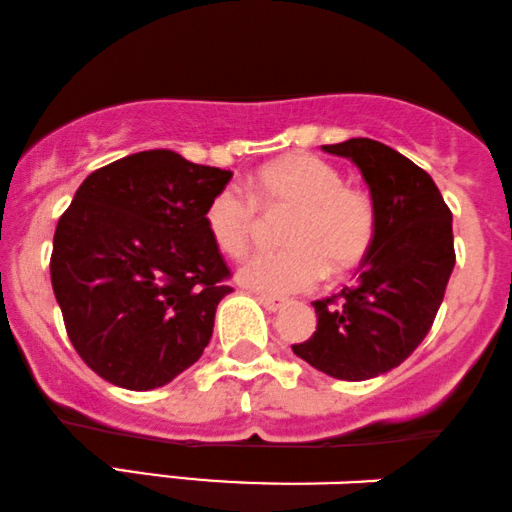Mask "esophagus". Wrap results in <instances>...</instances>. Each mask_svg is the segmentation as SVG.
Masks as SVG:
<instances>
[{"instance_id":"34e87169","label":"esophagus","mask_w":512,"mask_h":512,"mask_svg":"<svg viewBox=\"0 0 512 512\" xmlns=\"http://www.w3.org/2000/svg\"><path fill=\"white\" fill-rule=\"evenodd\" d=\"M258 302L266 306L268 311H280L285 306V299L273 297V294H258Z\"/></svg>"}]
</instances>
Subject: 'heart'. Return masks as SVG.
<instances>
[{
  "label": "heart",
  "instance_id": "obj_1",
  "mask_svg": "<svg viewBox=\"0 0 512 512\" xmlns=\"http://www.w3.org/2000/svg\"><path fill=\"white\" fill-rule=\"evenodd\" d=\"M244 191L225 184L210 196L203 222L222 254L239 258L254 239L258 206L292 210L282 251H258L239 266L242 285L256 292L292 294L321 282L328 273L357 268L376 242L378 210L374 198L328 160L294 153L261 167Z\"/></svg>",
  "mask_w": 512,
  "mask_h": 512
}]
</instances>
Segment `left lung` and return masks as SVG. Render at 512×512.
I'll list each match as a JSON object with an SVG mask.
<instances>
[{"label":"left lung","instance_id":"1","mask_svg":"<svg viewBox=\"0 0 512 512\" xmlns=\"http://www.w3.org/2000/svg\"><path fill=\"white\" fill-rule=\"evenodd\" d=\"M323 150L362 170L378 232L359 280L316 299L314 335L292 352L340 381H366L405 362L434 326L455 266L453 215L434 179L398 150L371 138Z\"/></svg>","mask_w":512,"mask_h":512}]
</instances>
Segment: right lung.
Returning a JSON list of instances; mask_svg holds the SVG:
<instances>
[{
    "label": "right lung",
    "instance_id": "add662e5",
    "mask_svg": "<svg viewBox=\"0 0 512 512\" xmlns=\"http://www.w3.org/2000/svg\"><path fill=\"white\" fill-rule=\"evenodd\" d=\"M232 172L143 150L88 174L54 230L52 290L78 357L153 390L198 362L232 270L203 222Z\"/></svg>",
    "mask_w": 512,
    "mask_h": 512
}]
</instances>
